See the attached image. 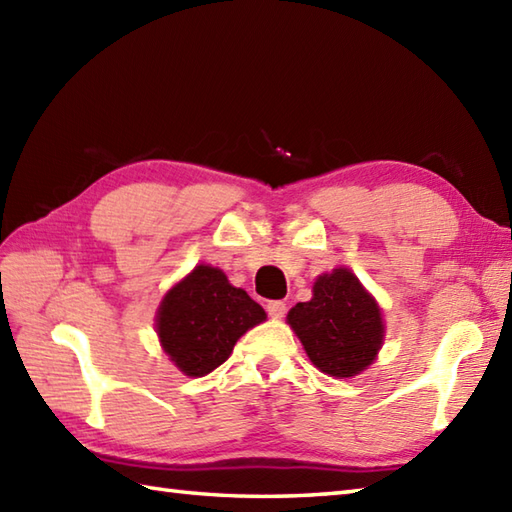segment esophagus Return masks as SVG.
I'll return each mask as SVG.
<instances>
[{
  "label": "esophagus",
  "mask_w": 512,
  "mask_h": 512,
  "mask_svg": "<svg viewBox=\"0 0 512 512\" xmlns=\"http://www.w3.org/2000/svg\"><path fill=\"white\" fill-rule=\"evenodd\" d=\"M266 312L273 319H281L286 314V303L284 301H268L266 303Z\"/></svg>",
  "instance_id": "1"
}]
</instances>
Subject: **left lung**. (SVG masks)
Returning a JSON list of instances; mask_svg holds the SVG:
<instances>
[{
  "instance_id": "1",
  "label": "left lung",
  "mask_w": 512,
  "mask_h": 512,
  "mask_svg": "<svg viewBox=\"0 0 512 512\" xmlns=\"http://www.w3.org/2000/svg\"><path fill=\"white\" fill-rule=\"evenodd\" d=\"M288 323L310 361L334 378L356 376L372 365L385 336L376 299L347 268L314 281L312 299L297 303Z\"/></svg>"
}]
</instances>
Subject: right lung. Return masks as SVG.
I'll use <instances>...</instances> for the list:
<instances>
[{
  "instance_id": "add662e5",
  "label": "right lung",
  "mask_w": 512,
  "mask_h": 512,
  "mask_svg": "<svg viewBox=\"0 0 512 512\" xmlns=\"http://www.w3.org/2000/svg\"><path fill=\"white\" fill-rule=\"evenodd\" d=\"M266 321L246 290L228 284L220 268L195 266L162 299L156 330L162 350L182 374H211L231 356L237 339Z\"/></svg>"
}]
</instances>
